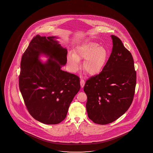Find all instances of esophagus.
Returning <instances> with one entry per match:
<instances>
[{"label": "esophagus", "instance_id": "1", "mask_svg": "<svg viewBox=\"0 0 153 153\" xmlns=\"http://www.w3.org/2000/svg\"><path fill=\"white\" fill-rule=\"evenodd\" d=\"M80 84L81 87H82V88H83V87H84V85H85V82H84V80L82 79H81Z\"/></svg>", "mask_w": 153, "mask_h": 153}]
</instances>
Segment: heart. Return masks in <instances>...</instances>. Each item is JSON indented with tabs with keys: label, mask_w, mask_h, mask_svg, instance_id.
<instances>
[{
	"label": "heart",
	"mask_w": 153,
	"mask_h": 153,
	"mask_svg": "<svg viewBox=\"0 0 153 153\" xmlns=\"http://www.w3.org/2000/svg\"><path fill=\"white\" fill-rule=\"evenodd\" d=\"M107 57L108 51L104 47L96 42H85L78 46L75 54H69L67 63L71 71L75 72L79 66L80 59H85L82 64L84 71L94 75L102 68Z\"/></svg>",
	"instance_id": "b5f03b06"
}]
</instances>
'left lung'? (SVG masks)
I'll list each match as a JSON object with an SVG mask.
<instances>
[{
	"label": "left lung",
	"instance_id": "obj_1",
	"mask_svg": "<svg viewBox=\"0 0 153 153\" xmlns=\"http://www.w3.org/2000/svg\"><path fill=\"white\" fill-rule=\"evenodd\" d=\"M113 48L102 71L89 78L84 90L88 116L100 125L110 123L126 113L132 104L136 72L132 54L121 40L111 36Z\"/></svg>",
	"mask_w": 153,
	"mask_h": 153
}]
</instances>
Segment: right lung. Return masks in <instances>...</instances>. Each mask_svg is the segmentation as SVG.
<instances>
[{
    "label": "right lung",
    "instance_id": "right-lung-1",
    "mask_svg": "<svg viewBox=\"0 0 153 153\" xmlns=\"http://www.w3.org/2000/svg\"><path fill=\"white\" fill-rule=\"evenodd\" d=\"M55 36H34L20 63L19 89L27 111L34 119L46 124L65 119L74 97L80 89L79 77L61 69L67 63V51ZM41 54L49 58L45 63Z\"/></svg>",
    "mask_w": 153,
    "mask_h": 153
}]
</instances>
